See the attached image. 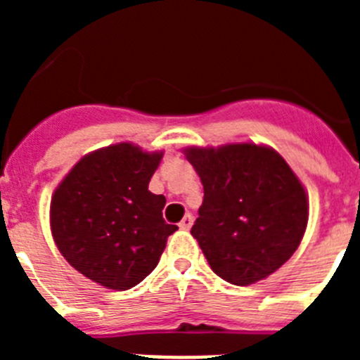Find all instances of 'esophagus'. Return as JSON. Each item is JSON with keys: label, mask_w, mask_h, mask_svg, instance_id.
<instances>
[{"label": "esophagus", "mask_w": 360, "mask_h": 360, "mask_svg": "<svg viewBox=\"0 0 360 360\" xmlns=\"http://www.w3.org/2000/svg\"><path fill=\"white\" fill-rule=\"evenodd\" d=\"M191 225H193V216H191V214H186V216H184L182 221H180V224H178V227L184 229V231H189Z\"/></svg>", "instance_id": "obj_1"}]
</instances>
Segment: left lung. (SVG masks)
<instances>
[{
	"instance_id": "1",
	"label": "left lung",
	"mask_w": 360,
	"mask_h": 360,
	"mask_svg": "<svg viewBox=\"0 0 360 360\" xmlns=\"http://www.w3.org/2000/svg\"><path fill=\"white\" fill-rule=\"evenodd\" d=\"M203 202L191 229L212 272L245 287L290 259L308 221L304 187L279 153L265 146L189 148Z\"/></svg>"
}]
</instances>
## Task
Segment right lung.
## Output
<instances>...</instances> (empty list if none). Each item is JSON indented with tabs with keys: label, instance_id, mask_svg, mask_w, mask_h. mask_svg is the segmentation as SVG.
Instances as JSON below:
<instances>
[{
	"label": "right lung",
	"instance_id": "right-lung-1",
	"mask_svg": "<svg viewBox=\"0 0 360 360\" xmlns=\"http://www.w3.org/2000/svg\"><path fill=\"white\" fill-rule=\"evenodd\" d=\"M160 158L128 142L98 149L73 165L52 196L57 249L111 290H128L151 274L178 229L162 218L164 196L148 189Z\"/></svg>",
	"mask_w": 360,
	"mask_h": 360
}]
</instances>
